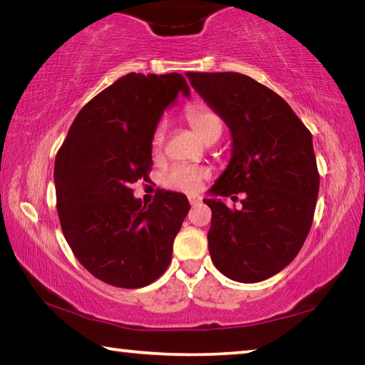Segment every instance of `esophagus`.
<instances>
[{"label":"esophagus","mask_w":365,"mask_h":365,"mask_svg":"<svg viewBox=\"0 0 365 365\" xmlns=\"http://www.w3.org/2000/svg\"><path fill=\"white\" fill-rule=\"evenodd\" d=\"M188 201L191 206H197L201 202V197L200 196H188Z\"/></svg>","instance_id":"esophagus-1"}]
</instances>
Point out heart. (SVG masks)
Returning a JSON list of instances; mask_svg holds the SVG:
<instances>
[{
    "label": "heart",
    "instance_id": "1",
    "mask_svg": "<svg viewBox=\"0 0 365 365\" xmlns=\"http://www.w3.org/2000/svg\"><path fill=\"white\" fill-rule=\"evenodd\" d=\"M187 120L193 130L200 135L205 141L217 140L224 130V120L215 113L212 108L206 104H191L185 110ZM165 122L160 120L154 128L151 137L153 151H159L165 141ZM207 177V172L200 168H188V165H174V168L165 172L163 177V183L168 188L180 190V191H196L200 190L201 183Z\"/></svg>",
    "mask_w": 365,
    "mask_h": 365
}]
</instances>
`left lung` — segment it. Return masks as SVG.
Returning <instances> with one entry per match:
<instances>
[{
  "instance_id": "obj_1",
  "label": "left lung",
  "mask_w": 365,
  "mask_h": 365,
  "mask_svg": "<svg viewBox=\"0 0 365 365\" xmlns=\"http://www.w3.org/2000/svg\"><path fill=\"white\" fill-rule=\"evenodd\" d=\"M193 88L232 132V159L211 188L242 207H211L207 245L215 267L242 283L279 274L311 230L319 195L312 135L288 103L237 72H187Z\"/></svg>"
}]
</instances>
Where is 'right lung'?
Instances as JSON below:
<instances>
[{"label":"right lung","mask_w":365,"mask_h":365,"mask_svg":"<svg viewBox=\"0 0 365 365\" xmlns=\"http://www.w3.org/2000/svg\"><path fill=\"white\" fill-rule=\"evenodd\" d=\"M178 93L190 95L180 73H127L85 104L56 154L66 242L91 275L113 287L158 280L190 211L180 193L159 191L146 206L130 188L150 178L153 132Z\"/></svg>","instance_id":"obj_1"}]
</instances>
